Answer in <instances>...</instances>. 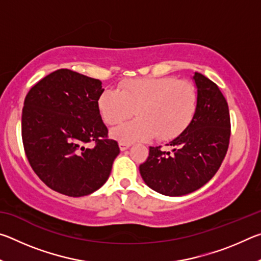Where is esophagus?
<instances>
[{
    "mask_svg": "<svg viewBox=\"0 0 261 261\" xmlns=\"http://www.w3.org/2000/svg\"><path fill=\"white\" fill-rule=\"evenodd\" d=\"M118 146H120V149H121V151H126V149L131 146V144H127V143H120V144H118Z\"/></svg>",
    "mask_w": 261,
    "mask_h": 261,
    "instance_id": "obj_1",
    "label": "esophagus"
}]
</instances>
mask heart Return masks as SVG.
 <instances>
[{"label": "heart", "mask_w": 261, "mask_h": 261, "mask_svg": "<svg viewBox=\"0 0 261 261\" xmlns=\"http://www.w3.org/2000/svg\"><path fill=\"white\" fill-rule=\"evenodd\" d=\"M98 108L108 125L120 124L136 112L137 120L110 131L120 143L145 141L155 136L159 140H170L192 122L198 108V91L191 82L175 77L134 79L122 83L120 91L105 90Z\"/></svg>", "instance_id": "obj_1"}]
</instances>
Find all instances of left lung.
Masks as SVG:
<instances>
[{
  "label": "left lung",
  "instance_id": "left-lung-1",
  "mask_svg": "<svg viewBox=\"0 0 261 261\" xmlns=\"http://www.w3.org/2000/svg\"><path fill=\"white\" fill-rule=\"evenodd\" d=\"M198 108L192 122L170 141L173 152L149 147L147 160L139 166L144 182L165 196L179 197L200 189L213 177L226 156L230 139L227 100L218 85L194 72Z\"/></svg>",
  "mask_w": 261,
  "mask_h": 261
}]
</instances>
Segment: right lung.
Instances as JSON below:
<instances>
[{
    "instance_id": "right-lung-1",
    "label": "right lung",
    "mask_w": 261,
    "mask_h": 261,
    "mask_svg": "<svg viewBox=\"0 0 261 261\" xmlns=\"http://www.w3.org/2000/svg\"><path fill=\"white\" fill-rule=\"evenodd\" d=\"M99 79L60 69L29 91L21 138L31 167L47 187L69 197L93 193L107 182L120 147L107 139L98 100ZM94 141L93 149L85 145Z\"/></svg>"
}]
</instances>
